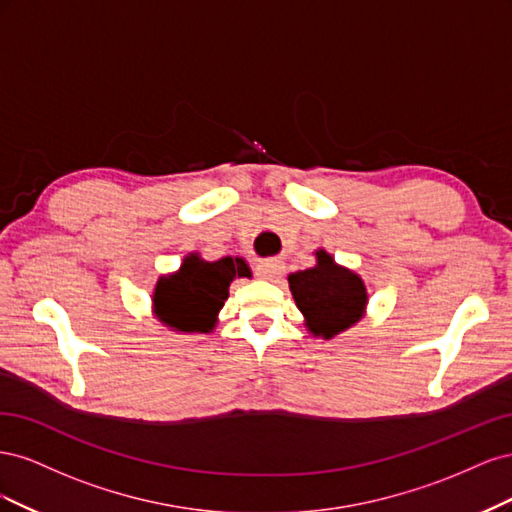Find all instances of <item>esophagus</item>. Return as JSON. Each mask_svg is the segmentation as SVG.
<instances>
[{
	"mask_svg": "<svg viewBox=\"0 0 512 512\" xmlns=\"http://www.w3.org/2000/svg\"><path fill=\"white\" fill-rule=\"evenodd\" d=\"M282 262L280 260H267V262H260V265L256 267V275L260 277V280H275L277 275L282 273Z\"/></svg>",
	"mask_w": 512,
	"mask_h": 512,
	"instance_id": "esophagus-1",
	"label": "esophagus"
}]
</instances>
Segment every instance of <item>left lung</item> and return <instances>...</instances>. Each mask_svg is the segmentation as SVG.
I'll return each instance as SVG.
<instances>
[{
	"instance_id": "1",
	"label": "left lung",
	"mask_w": 512,
	"mask_h": 512,
	"mask_svg": "<svg viewBox=\"0 0 512 512\" xmlns=\"http://www.w3.org/2000/svg\"><path fill=\"white\" fill-rule=\"evenodd\" d=\"M314 269L292 273L288 284L307 329L331 339L363 316L367 292L359 275L337 267L327 252H316Z\"/></svg>"
}]
</instances>
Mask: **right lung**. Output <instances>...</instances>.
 Returning <instances> with one entry per match:
<instances>
[{
  "mask_svg": "<svg viewBox=\"0 0 512 512\" xmlns=\"http://www.w3.org/2000/svg\"><path fill=\"white\" fill-rule=\"evenodd\" d=\"M247 275L250 269L241 258L207 262L192 254L185 258L179 273L158 282L153 294L156 312L177 331L207 333L228 297L230 282Z\"/></svg>",
  "mask_w": 512,
  "mask_h": 512,
  "instance_id": "obj_1",
  "label": "right lung"
}]
</instances>
